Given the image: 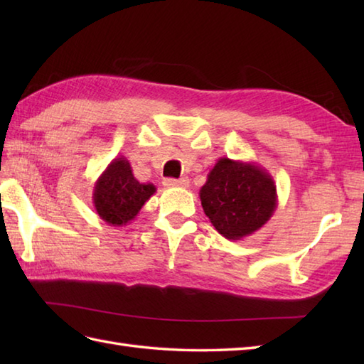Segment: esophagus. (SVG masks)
<instances>
[{
  "mask_svg": "<svg viewBox=\"0 0 364 364\" xmlns=\"http://www.w3.org/2000/svg\"><path fill=\"white\" fill-rule=\"evenodd\" d=\"M164 186L166 188H188L189 180H188V178H180V180L167 178V180H164Z\"/></svg>",
  "mask_w": 364,
  "mask_h": 364,
  "instance_id": "34e87169",
  "label": "esophagus"
}]
</instances>
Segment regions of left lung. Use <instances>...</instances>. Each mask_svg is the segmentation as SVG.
<instances>
[{"instance_id": "obj_1", "label": "left lung", "mask_w": 364, "mask_h": 364, "mask_svg": "<svg viewBox=\"0 0 364 364\" xmlns=\"http://www.w3.org/2000/svg\"><path fill=\"white\" fill-rule=\"evenodd\" d=\"M203 211L230 241L253 235L277 210V186L266 168L255 162L220 158L200 189Z\"/></svg>"}]
</instances>
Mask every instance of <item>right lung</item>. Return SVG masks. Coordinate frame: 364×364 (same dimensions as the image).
Returning <instances> with one entry per match:
<instances>
[{
  "label": "right lung",
  "instance_id": "right-lung-1",
  "mask_svg": "<svg viewBox=\"0 0 364 364\" xmlns=\"http://www.w3.org/2000/svg\"><path fill=\"white\" fill-rule=\"evenodd\" d=\"M156 192L151 183H139L125 156L115 158L98 176L94 186V206L100 219L112 227L133 220Z\"/></svg>",
  "mask_w": 364,
  "mask_h": 364
}]
</instances>
